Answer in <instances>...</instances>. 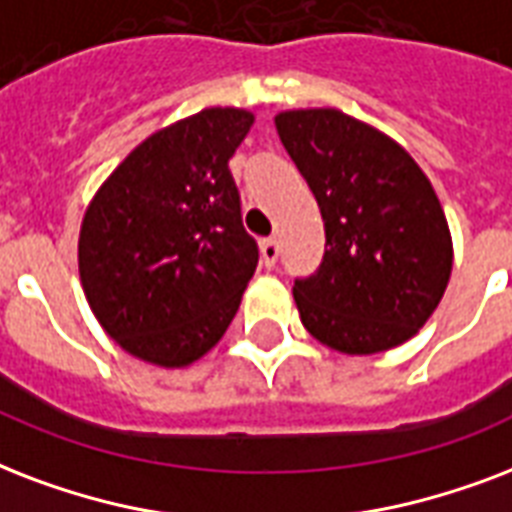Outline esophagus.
I'll return each instance as SVG.
<instances>
[{"label": "esophagus", "instance_id": "34e87169", "mask_svg": "<svg viewBox=\"0 0 512 512\" xmlns=\"http://www.w3.org/2000/svg\"><path fill=\"white\" fill-rule=\"evenodd\" d=\"M259 248H261V264H264V267H275L277 256H280V245H277V240L267 237V240H261Z\"/></svg>", "mask_w": 512, "mask_h": 512}]
</instances>
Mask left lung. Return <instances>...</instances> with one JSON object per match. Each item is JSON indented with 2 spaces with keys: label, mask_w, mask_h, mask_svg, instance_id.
<instances>
[{
  "label": "left lung",
  "mask_w": 512,
  "mask_h": 512,
  "mask_svg": "<svg viewBox=\"0 0 512 512\" xmlns=\"http://www.w3.org/2000/svg\"><path fill=\"white\" fill-rule=\"evenodd\" d=\"M277 136L318 200L326 253L293 283L320 344L374 355L408 342L441 304L454 245L441 202L414 157L339 109H291Z\"/></svg>",
  "instance_id": "obj_1"
}]
</instances>
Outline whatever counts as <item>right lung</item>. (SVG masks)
Segmentation results:
<instances>
[{
    "instance_id": "add662e5",
    "label": "right lung",
    "mask_w": 512,
    "mask_h": 512,
    "mask_svg": "<svg viewBox=\"0 0 512 512\" xmlns=\"http://www.w3.org/2000/svg\"><path fill=\"white\" fill-rule=\"evenodd\" d=\"M253 114L213 106L141 141L98 186L79 227L95 320L133 358L184 368L211 352L259 264L229 157Z\"/></svg>"
}]
</instances>
